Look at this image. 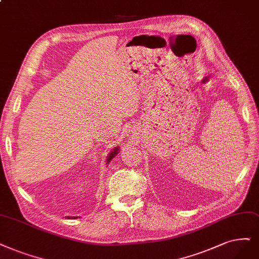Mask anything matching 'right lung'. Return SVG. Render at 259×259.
Here are the masks:
<instances>
[{
	"label": "right lung",
	"instance_id": "1",
	"mask_svg": "<svg viewBox=\"0 0 259 259\" xmlns=\"http://www.w3.org/2000/svg\"><path fill=\"white\" fill-rule=\"evenodd\" d=\"M118 151H119V147H115V148L110 152L109 156H108V159H107V164H109V162L112 161V159L118 154ZM76 218H78V217H67V219H76Z\"/></svg>",
	"mask_w": 259,
	"mask_h": 259
}]
</instances>
